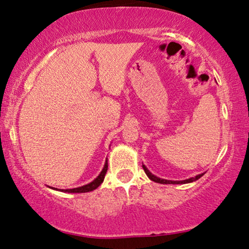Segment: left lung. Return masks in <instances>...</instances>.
Segmentation results:
<instances>
[{"label":"left lung","instance_id":"1","mask_svg":"<svg viewBox=\"0 0 249 249\" xmlns=\"http://www.w3.org/2000/svg\"><path fill=\"white\" fill-rule=\"evenodd\" d=\"M142 169H144V171L146 172V175L148 176V178L150 180L155 181V182H158V183H162V184H179V183H188V182H192V181H196L197 179H200L202 176H203V174L201 175H197L196 177H195V178H190V179H187V180H182V181H171V180H165V179H160L158 178V177L154 176L151 172L147 169V168L142 165Z\"/></svg>","mask_w":249,"mask_h":249}]
</instances>
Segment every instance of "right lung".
Instances as JSON below:
<instances>
[{
    "label": "right lung",
    "instance_id": "obj_1",
    "mask_svg": "<svg viewBox=\"0 0 249 249\" xmlns=\"http://www.w3.org/2000/svg\"><path fill=\"white\" fill-rule=\"evenodd\" d=\"M107 171V162H105L103 170L101 171V174L98 177H96V178L93 181H92V182L88 183L86 185H82V187H79V188L66 189V190H60V191L68 192V193H84V192H89V191H92V190H95V189L103 182Z\"/></svg>",
    "mask_w": 249,
    "mask_h": 249
}]
</instances>
